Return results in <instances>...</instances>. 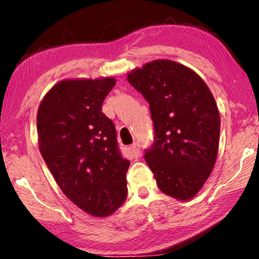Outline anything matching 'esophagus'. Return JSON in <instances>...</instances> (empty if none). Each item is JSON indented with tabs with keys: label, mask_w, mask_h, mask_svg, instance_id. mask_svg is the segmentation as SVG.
Segmentation results:
<instances>
[{
	"label": "esophagus",
	"mask_w": 259,
	"mask_h": 259,
	"mask_svg": "<svg viewBox=\"0 0 259 259\" xmlns=\"http://www.w3.org/2000/svg\"><path fill=\"white\" fill-rule=\"evenodd\" d=\"M130 153H132L133 157H139L140 156V153H141L140 144L139 143L132 144V147H130Z\"/></svg>",
	"instance_id": "34e87169"
}]
</instances>
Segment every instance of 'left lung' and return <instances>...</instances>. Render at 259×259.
Wrapping results in <instances>:
<instances>
[{"instance_id":"8db88e82","label":"left lung","mask_w":259,"mask_h":259,"mask_svg":"<svg viewBox=\"0 0 259 259\" xmlns=\"http://www.w3.org/2000/svg\"><path fill=\"white\" fill-rule=\"evenodd\" d=\"M149 103L154 142L144 158L164 194L189 200L214 167L220 117L205 81L184 65L155 60L127 74Z\"/></svg>"}]
</instances>
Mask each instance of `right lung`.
Here are the masks:
<instances>
[{
	"label": "right lung",
	"mask_w": 259,
	"mask_h": 259,
	"mask_svg": "<svg viewBox=\"0 0 259 259\" xmlns=\"http://www.w3.org/2000/svg\"><path fill=\"white\" fill-rule=\"evenodd\" d=\"M113 78L63 80L37 111L39 148L64 194L95 217L115 212L126 198L130 161L122 156L115 124L102 112Z\"/></svg>",
	"instance_id": "obj_1"
}]
</instances>
